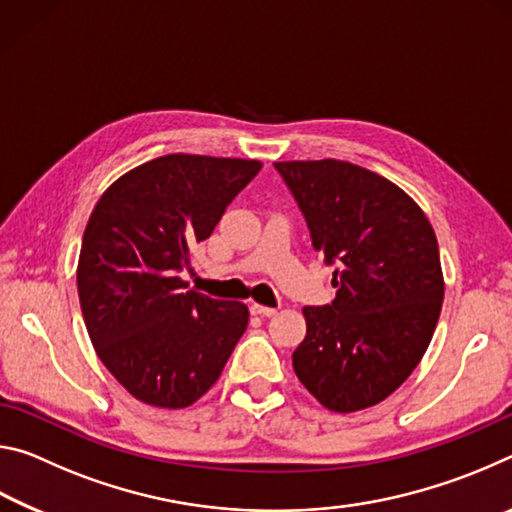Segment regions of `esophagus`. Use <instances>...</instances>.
<instances>
[{"label":"esophagus","instance_id":"obj_1","mask_svg":"<svg viewBox=\"0 0 512 512\" xmlns=\"http://www.w3.org/2000/svg\"><path fill=\"white\" fill-rule=\"evenodd\" d=\"M250 311H253L255 316H266V318H271V316H275V314H277V309H273V307H264V305H257V302H253V305H250Z\"/></svg>","mask_w":512,"mask_h":512}]
</instances>
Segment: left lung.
<instances>
[{
  "label": "left lung",
  "mask_w": 512,
  "mask_h": 512,
  "mask_svg": "<svg viewBox=\"0 0 512 512\" xmlns=\"http://www.w3.org/2000/svg\"><path fill=\"white\" fill-rule=\"evenodd\" d=\"M311 232L336 264L332 305L305 307L293 352L302 386L334 413L395 393L427 352L445 298L427 214L391 180L343 160L275 162Z\"/></svg>",
  "instance_id": "8db88e82"
}]
</instances>
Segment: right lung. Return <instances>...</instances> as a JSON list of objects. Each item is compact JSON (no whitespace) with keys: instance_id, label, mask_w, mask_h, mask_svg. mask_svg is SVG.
Masks as SVG:
<instances>
[{"instance_id":"1","label":"right lung","mask_w":512,"mask_h":512,"mask_svg":"<svg viewBox=\"0 0 512 512\" xmlns=\"http://www.w3.org/2000/svg\"><path fill=\"white\" fill-rule=\"evenodd\" d=\"M259 169L171 153L124 173L94 205L76 268L81 311L103 366L135 400L192 406L246 332L244 302L187 291L178 273Z\"/></svg>"}]
</instances>
